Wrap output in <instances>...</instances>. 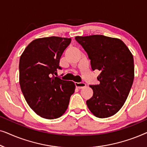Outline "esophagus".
Listing matches in <instances>:
<instances>
[{
  "label": "esophagus",
  "instance_id": "obj_1",
  "mask_svg": "<svg viewBox=\"0 0 147 147\" xmlns=\"http://www.w3.org/2000/svg\"><path fill=\"white\" fill-rule=\"evenodd\" d=\"M76 88H78V89H82V88H85L86 86V84L84 82H80V83H78V82H76L75 83Z\"/></svg>",
  "mask_w": 147,
  "mask_h": 147
}]
</instances>
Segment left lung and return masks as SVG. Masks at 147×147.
Here are the masks:
<instances>
[{"instance_id":"1","label":"left lung","mask_w":147,"mask_h":147,"mask_svg":"<svg viewBox=\"0 0 147 147\" xmlns=\"http://www.w3.org/2000/svg\"><path fill=\"white\" fill-rule=\"evenodd\" d=\"M93 70L101 73L98 85L90 86L93 96L86 101L94 116L104 118L119 111L127 99L134 78L133 55L122 40L102 35L77 36Z\"/></svg>"}]
</instances>
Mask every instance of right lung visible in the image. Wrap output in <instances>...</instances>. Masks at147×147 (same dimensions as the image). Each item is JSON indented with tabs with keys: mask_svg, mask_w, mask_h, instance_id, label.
<instances>
[{
	"mask_svg": "<svg viewBox=\"0 0 147 147\" xmlns=\"http://www.w3.org/2000/svg\"><path fill=\"white\" fill-rule=\"evenodd\" d=\"M71 38L49 37L33 40L25 48L19 60V84L26 102L37 115L55 119L65 113L74 82L55 77L59 60Z\"/></svg>",
	"mask_w": 147,
	"mask_h": 147,
	"instance_id": "add662e5",
	"label": "right lung"
}]
</instances>
